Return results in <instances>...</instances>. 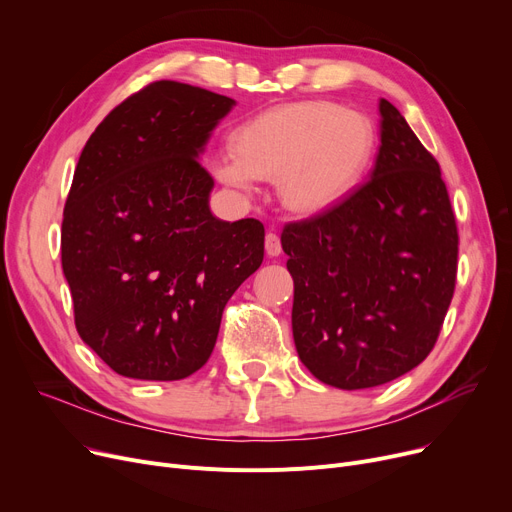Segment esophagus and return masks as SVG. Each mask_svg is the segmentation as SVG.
Returning <instances> with one entry per match:
<instances>
[{
    "mask_svg": "<svg viewBox=\"0 0 512 512\" xmlns=\"http://www.w3.org/2000/svg\"><path fill=\"white\" fill-rule=\"evenodd\" d=\"M265 253L270 257H278L282 253V242L276 232H267L265 236Z\"/></svg>",
    "mask_w": 512,
    "mask_h": 512,
    "instance_id": "obj_1",
    "label": "esophagus"
}]
</instances>
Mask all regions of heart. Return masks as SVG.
<instances>
[{
  "label": "heart",
  "instance_id": "obj_1",
  "mask_svg": "<svg viewBox=\"0 0 512 512\" xmlns=\"http://www.w3.org/2000/svg\"><path fill=\"white\" fill-rule=\"evenodd\" d=\"M373 153L363 116L330 101H303L267 110L232 134V155L213 161V176L253 195L257 180L278 182L286 209L317 215L353 193Z\"/></svg>",
  "mask_w": 512,
  "mask_h": 512
}]
</instances>
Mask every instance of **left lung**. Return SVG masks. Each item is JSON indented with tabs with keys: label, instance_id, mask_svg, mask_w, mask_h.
Listing matches in <instances>:
<instances>
[{
	"label": "left lung",
	"instance_id": "8db88e82",
	"mask_svg": "<svg viewBox=\"0 0 512 512\" xmlns=\"http://www.w3.org/2000/svg\"><path fill=\"white\" fill-rule=\"evenodd\" d=\"M369 180L332 209L286 224L292 336L319 382L382 386L438 340L456 284L459 232L438 161L380 99Z\"/></svg>",
	"mask_w": 512,
	"mask_h": 512
}]
</instances>
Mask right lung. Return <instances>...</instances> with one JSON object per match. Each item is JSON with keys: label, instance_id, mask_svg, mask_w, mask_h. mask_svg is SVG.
Returning a JSON list of instances; mask_svg holds the SVG:
<instances>
[{"label": "right lung", "instance_id": "1", "mask_svg": "<svg viewBox=\"0 0 512 512\" xmlns=\"http://www.w3.org/2000/svg\"><path fill=\"white\" fill-rule=\"evenodd\" d=\"M234 103L157 80L114 107L80 153L62 267L78 336L124 378L201 369L226 303L263 261V224L215 218L197 159Z\"/></svg>", "mask_w": 512, "mask_h": 512}]
</instances>
